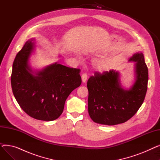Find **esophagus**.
Instances as JSON below:
<instances>
[{"label":"esophagus","mask_w":160,"mask_h":160,"mask_svg":"<svg viewBox=\"0 0 160 160\" xmlns=\"http://www.w3.org/2000/svg\"><path fill=\"white\" fill-rule=\"evenodd\" d=\"M87 79H88V74L86 73L83 74L82 76V80L83 83H86L87 81Z\"/></svg>","instance_id":"esophagus-1"}]
</instances>
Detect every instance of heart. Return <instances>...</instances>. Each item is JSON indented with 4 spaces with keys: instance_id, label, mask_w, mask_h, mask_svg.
<instances>
[{
    "instance_id": "obj_1",
    "label": "heart",
    "mask_w": 160,
    "mask_h": 160,
    "mask_svg": "<svg viewBox=\"0 0 160 160\" xmlns=\"http://www.w3.org/2000/svg\"><path fill=\"white\" fill-rule=\"evenodd\" d=\"M97 68L100 71H104L108 68V63L106 62L99 63L97 65Z\"/></svg>"
}]
</instances>
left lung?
Here are the masks:
<instances>
[{
	"instance_id": "left-lung-1",
	"label": "left lung",
	"mask_w": 160,
	"mask_h": 160,
	"mask_svg": "<svg viewBox=\"0 0 160 160\" xmlns=\"http://www.w3.org/2000/svg\"><path fill=\"white\" fill-rule=\"evenodd\" d=\"M128 61L135 62V80L128 89L122 88L120 73L113 69L102 74L97 72L89 78L88 112L95 122L105 125L123 123L136 113L143 102L148 80L143 54H134Z\"/></svg>"
}]
</instances>
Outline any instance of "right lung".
<instances>
[{
	"label": "right lung",
	"instance_id": "obj_1",
	"mask_svg": "<svg viewBox=\"0 0 160 160\" xmlns=\"http://www.w3.org/2000/svg\"><path fill=\"white\" fill-rule=\"evenodd\" d=\"M34 41V38L27 41L15 58L11 76L12 91L29 116L51 121L61 115L66 99L80 86V69L56 62L33 71L28 60L36 48Z\"/></svg>",
	"mask_w": 160,
	"mask_h": 160
}]
</instances>
